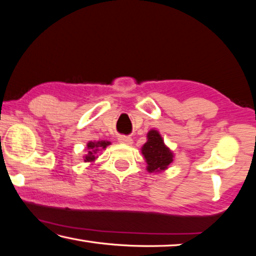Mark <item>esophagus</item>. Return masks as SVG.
<instances>
[{
    "instance_id": "1",
    "label": "esophagus",
    "mask_w": 256,
    "mask_h": 256,
    "mask_svg": "<svg viewBox=\"0 0 256 256\" xmlns=\"http://www.w3.org/2000/svg\"><path fill=\"white\" fill-rule=\"evenodd\" d=\"M118 141L120 144H132V138L128 136H120L118 138Z\"/></svg>"
}]
</instances>
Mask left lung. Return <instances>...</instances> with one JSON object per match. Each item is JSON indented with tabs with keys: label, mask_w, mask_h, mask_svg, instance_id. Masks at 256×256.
<instances>
[{
	"label": "left lung",
	"mask_w": 256,
	"mask_h": 256,
	"mask_svg": "<svg viewBox=\"0 0 256 256\" xmlns=\"http://www.w3.org/2000/svg\"><path fill=\"white\" fill-rule=\"evenodd\" d=\"M146 138L148 141L142 146V154L144 156L146 162L148 164L146 170L150 172L166 170L168 164L172 162L170 150L164 144L162 138L154 130H151Z\"/></svg>",
	"instance_id": "1"
}]
</instances>
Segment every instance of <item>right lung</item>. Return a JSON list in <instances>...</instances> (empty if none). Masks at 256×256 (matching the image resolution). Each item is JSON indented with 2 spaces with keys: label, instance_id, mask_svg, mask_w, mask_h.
I'll return each mask as SVG.
<instances>
[{
  "label": "right lung",
  "instance_id": "1",
  "mask_svg": "<svg viewBox=\"0 0 256 256\" xmlns=\"http://www.w3.org/2000/svg\"><path fill=\"white\" fill-rule=\"evenodd\" d=\"M110 142L108 141H98V142H89L88 144V154L86 156L84 162H94L96 157H94V154L97 152L99 148L105 149L107 146H110Z\"/></svg>",
  "mask_w": 256,
  "mask_h": 256
}]
</instances>
